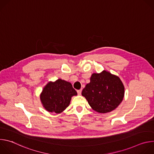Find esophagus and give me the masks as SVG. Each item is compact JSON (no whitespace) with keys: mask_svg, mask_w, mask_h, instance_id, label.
Listing matches in <instances>:
<instances>
[{"mask_svg":"<svg viewBox=\"0 0 154 154\" xmlns=\"http://www.w3.org/2000/svg\"><path fill=\"white\" fill-rule=\"evenodd\" d=\"M81 93H82V90H77V94H78L79 95H81Z\"/></svg>","mask_w":154,"mask_h":154,"instance_id":"esophagus-1","label":"esophagus"}]
</instances>
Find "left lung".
Listing matches in <instances>:
<instances>
[{
    "instance_id": "left-lung-1",
    "label": "left lung",
    "mask_w": 154,
    "mask_h": 154,
    "mask_svg": "<svg viewBox=\"0 0 154 154\" xmlns=\"http://www.w3.org/2000/svg\"><path fill=\"white\" fill-rule=\"evenodd\" d=\"M94 111L106 113L116 109L124 96V86L119 77L108 71L94 73L82 92Z\"/></svg>"
}]
</instances>
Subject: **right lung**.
Returning a JSON list of instances; mask_svg holds the SVG:
<instances>
[{"instance_id": "add662e5", "label": "right lung", "mask_w": 154, "mask_h": 154, "mask_svg": "<svg viewBox=\"0 0 154 154\" xmlns=\"http://www.w3.org/2000/svg\"><path fill=\"white\" fill-rule=\"evenodd\" d=\"M77 94L71 83L59 79L45 86L40 99L47 111L60 113L69 106L71 97Z\"/></svg>"}]
</instances>
